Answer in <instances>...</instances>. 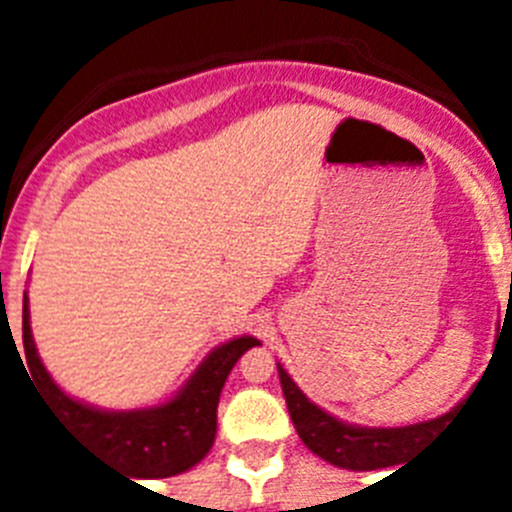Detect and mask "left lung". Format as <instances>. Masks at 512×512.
<instances>
[{
    "label": "left lung",
    "mask_w": 512,
    "mask_h": 512,
    "mask_svg": "<svg viewBox=\"0 0 512 512\" xmlns=\"http://www.w3.org/2000/svg\"><path fill=\"white\" fill-rule=\"evenodd\" d=\"M277 369L289 418L295 423L302 443L312 454H318L320 459L341 469L369 472V469L395 467L400 464V459L415 454V449H420L454 413L451 410L441 418L402 425V428H361V425L343 423L325 413L323 408H318L315 402L302 395V390L284 372L282 364H277Z\"/></svg>",
    "instance_id": "1"
}]
</instances>
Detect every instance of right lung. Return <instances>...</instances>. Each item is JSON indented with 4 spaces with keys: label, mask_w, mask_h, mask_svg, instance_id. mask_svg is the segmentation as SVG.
Here are the masks:
<instances>
[{
    "label": "right lung",
    "mask_w": 512,
    "mask_h": 512,
    "mask_svg": "<svg viewBox=\"0 0 512 512\" xmlns=\"http://www.w3.org/2000/svg\"><path fill=\"white\" fill-rule=\"evenodd\" d=\"M22 346L30 377L38 384L48 408L56 410L58 418L94 446L112 467L128 477L153 479L182 474L205 459L215 443L217 402L225 379L235 361L251 346H259V341L241 336L217 346L169 402L143 410H99L66 395L45 372L38 356L27 295L22 297Z\"/></svg>",
    "instance_id": "obj_1"
}]
</instances>
